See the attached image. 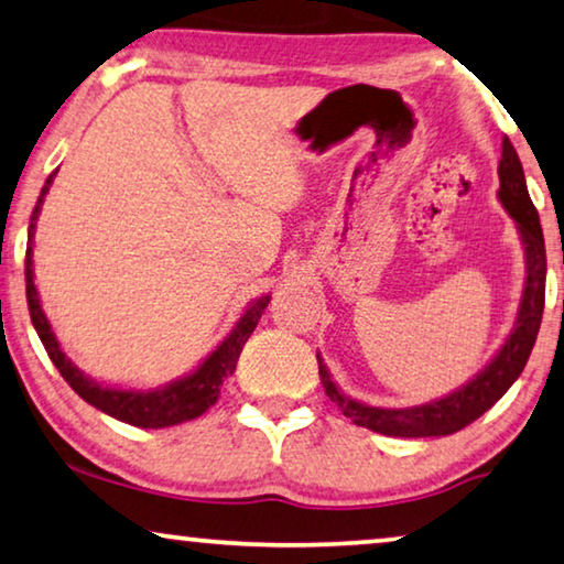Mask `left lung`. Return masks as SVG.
I'll return each mask as SVG.
<instances>
[{"label":"left lung","mask_w":564,"mask_h":564,"mask_svg":"<svg viewBox=\"0 0 564 564\" xmlns=\"http://www.w3.org/2000/svg\"><path fill=\"white\" fill-rule=\"evenodd\" d=\"M499 182V199L503 209L511 215V220L517 223L527 258L522 301H519L517 322L511 326L507 341L501 344L497 357L474 380H468L464 388L445 394L441 400H431L425 405L415 408H372L347 398V394L336 388L322 355H316L318 375H322L326 394H329V400L351 423L369 427V431L382 435H394V438H435V435H451L474 423L476 417H481L494 402L503 398V392L517 382V377L522 375L542 324L547 256H544L540 215H536V207L529 199L522 162H519L517 149L511 147L509 139H503L501 144Z\"/></svg>","instance_id":"left-lung-1"}]
</instances>
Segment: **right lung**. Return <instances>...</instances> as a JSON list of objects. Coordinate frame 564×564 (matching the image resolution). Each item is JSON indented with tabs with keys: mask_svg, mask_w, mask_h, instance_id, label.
<instances>
[{
	"mask_svg": "<svg viewBox=\"0 0 564 564\" xmlns=\"http://www.w3.org/2000/svg\"><path fill=\"white\" fill-rule=\"evenodd\" d=\"M55 172L47 176L45 187H42L37 205L32 209L30 217V232H28V256H24V281H28V306H30V318L32 326L40 336V341L45 344L47 357L53 359L57 372L63 375V380L70 384V388L80 394L88 405L98 408L100 413L111 415L121 423L137 425V427H170L180 425L184 420H195L207 408H213L217 398H220L223 382L235 372V365H238V357L242 347H246L248 336L263 316L271 296H260L253 304L246 308V314L238 318V324L232 326V332L225 336L213 355H209L205 362H202L195 372L180 377L164 388L156 390H121V388H106L96 380H90L75 367L70 359L65 357L61 349V341L55 339L53 326H50L45 311L40 306V293L35 285V268H32V238H35V223L40 217L42 199L50 192V184H53Z\"/></svg>",
	"mask_w": 564,
	"mask_h": 564,
	"instance_id": "add662e5",
	"label": "right lung"
}]
</instances>
